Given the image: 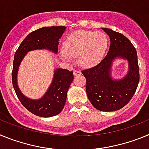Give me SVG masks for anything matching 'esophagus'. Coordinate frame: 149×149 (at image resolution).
I'll return each instance as SVG.
<instances>
[{
	"label": "esophagus",
	"instance_id": "obj_1",
	"mask_svg": "<svg viewBox=\"0 0 149 149\" xmlns=\"http://www.w3.org/2000/svg\"><path fill=\"white\" fill-rule=\"evenodd\" d=\"M81 74V71L79 70H74V75L77 76V75H80Z\"/></svg>",
	"mask_w": 149,
	"mask_h": 149
}]
</instances>
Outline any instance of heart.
I'll return each mask as SVG.
<instances>
[{"label":"heart","mask_w":149,"mask_h":149,"mask_svg":"<svg viewBox=\"0 0 149 149\" xmlns=\"http://www.w3.org/2000/svg\"><path fill=\"white\" fill-rule=\"evenodd\" d=\"M108 47V38L104 33L90 30H76L71 33L63 43L60 55L65 61L78 57L84 67H92L102 60Z\"/></svg>","instance_id":"1"}]
</instances>
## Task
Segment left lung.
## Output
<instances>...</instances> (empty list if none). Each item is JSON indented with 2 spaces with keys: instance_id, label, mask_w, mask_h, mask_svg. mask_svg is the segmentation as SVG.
Segmentation results:
<instances>
[{
  "instance_id": "left-lung-1",
  "label": "left lung",
  "mask_w": 149,
  "mask_h": 149,
  "mask_svg": "<svg viewBox=\"0 0 149 149\" xmlns=\"http://www.w3.org/2000/svg\"><path fill=\"white\" fill-rule=\"evenodd\" d=\"M110 36L108 53L98 65L83 70L86 79L88 98L95 108L101 111L118 110L131 101L139 81L137 54L131 41L123 34L108 28H102ZM116 57L129 61V71L122 80L114 81L110 74L112 61Z\"/></svg>"
}]
</instances>
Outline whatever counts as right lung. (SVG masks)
<instances>
[{
  "instance_id": "add662e5",
  "label": "right lung",
  "mask_w": 149,
  "mask_h": 149,
  "mask_svg": "<svg viewBox=\"0 0 149 149\" xmlns=\"http://www.w3.org/2000/svg\"><path fill=\"white\" fill-rule=\"evenodd\" d=\"M65 28L64 26H52L34 30L27 36L15 51L12 72L13 88L22 104L30 113L38 116L51 117L63 110L66 101L67 92L74 79L73 72L63 68L56 69L53 81L45 95L39 100H31L24 95L18 87V66L26 54L32 50L47 48L57 53L59 39L61 38Z\"/></svg>"
}]
</instances>
